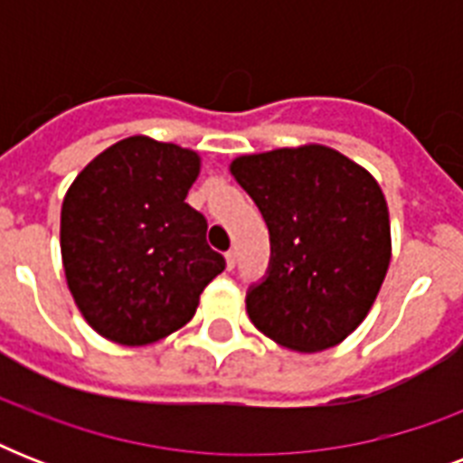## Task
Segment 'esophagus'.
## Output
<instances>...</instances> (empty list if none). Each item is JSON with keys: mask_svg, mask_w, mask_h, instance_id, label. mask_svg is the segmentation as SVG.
<instances>
[{"mask_svg": "<svg viewBox=\"0 0 463 463\" xmlns=\"http://www.w3.org/2000/svg\"><path fill=\"white\" fill-rule=\"evenodd\" d=\"M235 261H238L235 250H228V252H225V264H228V269H235Z\"/></svg>", "mask_w": 463, "mask_h": 463, "instance_id": "34e87169", "label": "esophagus"}]
</instances>
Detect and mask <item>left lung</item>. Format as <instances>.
<instances>
[{
  "instance_id": "1",
  "label": "left lung",
  "mask_w": 463,
  "mask_h": 463,
  "mask_svg": "<svg viewBox=\"0 0 463 463\" xmlns=\"http://www.w3.org/2000/svg\"><path fill=\"white\" fill-rule=\"evenodd\" d=\"M231 173L252 196L271 240L247 315L293 351L341 344L373 307L392 257L384 194L365 167L309 144L240 156Z\"/></svg>"
}]
</instances>
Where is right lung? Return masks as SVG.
I'll return each mask as SVG.
<instances>
[{"label":"right lung","mask_w":463,"mask_h":463,"mask_svg":"<svg viewBox=\"0 0 463 463\" xmlns=\"http://www.w3.org/2000/svg\"><path fill=\"white\" fill-rule=\"evenodd\" d=\"M199 156L129 137L96 156L61 203V261L83 319L122 345H146L194 317L225 269L187 196Z\"/></svg>","instance_id":"add662e5"}]
</instances>
